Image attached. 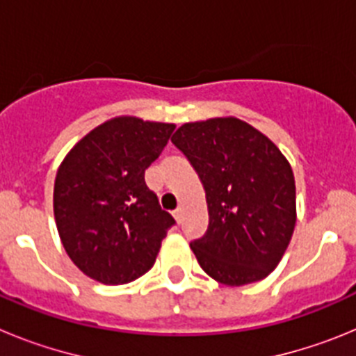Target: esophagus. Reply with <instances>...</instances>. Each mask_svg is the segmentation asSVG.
Returning <instances> with one entry per match:
<instances>
[{
  "instance_id": "34e87169",
  "label": "esophagus",
  "mask_w": 356,
  "mask_h": 356,
  "mask_svg": "<svg viewBox=\"0 0 356 356\" xmlns=\"http://www.w3.org/2000/svg\"><path fill=\"white\" fill-rule=\"evenodd\" d=\"M172 216H175L176 222L180 225V222H181V217H184V210H181V209H176L175 212H172Z\"/></svg>"
}]
</instances>
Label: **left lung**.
Instances as JSON below:
<instances>
[{
	"mask_svg": "<svg viewBox=\"0 0 356 356\" xmlns=\"http://www.w3.org/2000/svg\"><path fill=\"white\" fill-rule=\"evenodd\" d=\"M171 140L205 187L209 229L191 244L201 269L228 287L267 278L284 259L298 217L289 160L234 115L185 122Z\"/></svg>",
	"mask_w": 356,
	"mask_h": 356,
	"instance_id": "left-lung-1",
	"label": "left lung"
}]
</instances>
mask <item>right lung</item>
Wrapping results in <instances>:
<instances>
[{"label":"right lung","mask_w":356,"mask_h":356,"mask_svg":"<svg viewBox=\"0 0 356 356\" xmlns=\"http://www.w3.org/2000/svg\"><path fill=\"white\" fill-rule=\"evenodd\" d=\"M176 124L118 115L97 124L58 165L53 212L62 246L85 276L130 284L153 267L175 225L144 172Z\"/></svg>","instance_id":"1"}]
</instances>
